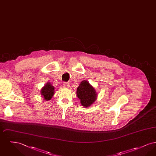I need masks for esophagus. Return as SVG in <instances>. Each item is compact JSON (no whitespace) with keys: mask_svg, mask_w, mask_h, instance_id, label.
I'll return each mask as SVG.
<instances>
[{"mask_svg":"<svg viewBox=\"0 0 156 156\" xmlns=\"http://www.w3.org/2000/svg\"><path fill=\"white\" fill-rule=\"evenodd\" d=\"M63 87H64V88H69V83H68V82H64V83H63Z\"/></svg>","mask_w":156,"mask_h":156,"instance_id":"obj_1","label":"esophagus"}]
</instances>
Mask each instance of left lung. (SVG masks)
Segmentation results:
<instances>
[{
	"label": "left lung",
	"instance_id": "left-lung-1",
	"mask_svg": "<svg viewBox=\"0 0 156 156\" xmlns=\"http://www.w3.org/2000/svg\"><path fill=\"white\" fill-rule=\"evenodd\" d=\"M76 95L80 99L81 104L84 107H88L97 99V94L94 88L89 82L82 81L77 88Z\"/></svg>",
	"mask_w": 156,
	"mask_h": 156
}]
</instances>
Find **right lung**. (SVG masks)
<instances>
[{"instance_id": "right-lung-1", "label": "right lung", "mask_w": 156, "mask_h": 156, "mask_svg": "<svg viewBox=\"0 0 156 156\" xmlns=\"http://www.w3.org/2000/svg\"><path fill=\"white\" fill-rule=\"evenodd\" d=\"M54 87L50 82H47L44 87L41 89V95L44 100L49 101L54 94Z\"/></svg>"}]
</instances>
